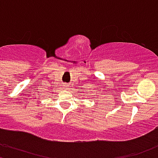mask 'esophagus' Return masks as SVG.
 Masks as SVG:
<instances>
[{
    "label": "esophagus",
    "mask_w": 158,
    "mask_h": 158,
    "mask_svg": "<svg viewBox=\"0 0 158 158\" xmlns=\"http://www.w3.org/2000/svg\"><path fill=\"white\" fill-rule=\"evenodd\" d=\"M63 88L68 89L69 88V85H68V84H64V85H63Z\"/></svg>",
    "instance_id": "obj_1"
}]
</instances>
